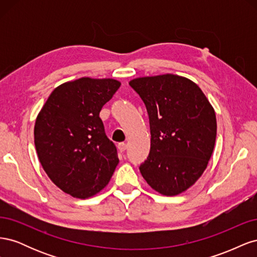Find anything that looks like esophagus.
I'll return each mask as SVG.
<instances>
[{
    "instance_id": "34e87169",
    "label": "esophagus",
    "mask_w": 257,
    "mask_h": 257,
    "mask_svg": "<svg viewBox=\"0 0 257 257\" xmlns=\"http://www.w3.org/2000/svg\"><path fill=\"white\" fill-rule=\"evenodd\" d=\"M118 149H119V151H120V152L125 151V149H126V144H124V143H120V144L118 145Z\"/></svg>"
}]
</instances>
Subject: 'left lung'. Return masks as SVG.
Instances as JSON below:
<instances>
[{"instance_id":"1","label":"left lung","mask_w":257,"mask_h":257,"mask_svg":"<svg viewBox=\"0 0 257 257\" xmlns=\"http://www.w3.org/2000/svg\"><path fill=\"white\" fill-rule=\"evenodd\" d=\"M128 83L144 100L150 122V153L139 170L154 191L179 195L201 177L212 155L213 107L195 82L179 75L138 77Z\"/></svg>"}]
</instances>
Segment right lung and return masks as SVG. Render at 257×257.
<instances>
[{"instance_id": "right-lung-1", "label": "right lung", "mask_w": 257, "mask_h": 257, "mask_svg": "<svg viewBox=\"0 0 257 257\" xmlns=\"http://www.w3.org/2000/svg\"><path fill=\"white\" fill-rule=\"evenodd\" d=\"M120 85L112 78L91 77L64 82L51 92L36 116L38 160L50 180L75 198L96 195L119 164L99 111Z\"/></svg>"}]
</instances>
